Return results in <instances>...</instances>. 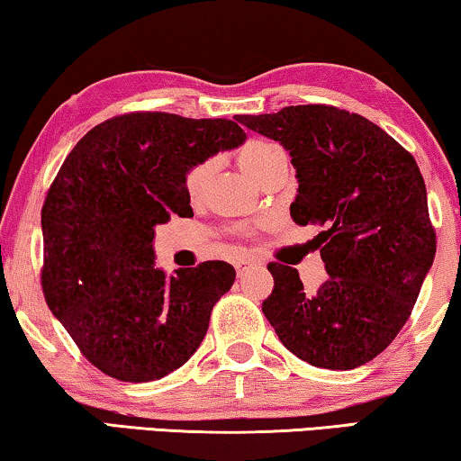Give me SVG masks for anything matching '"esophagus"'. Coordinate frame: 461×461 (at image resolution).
Returning <instances> with one entry per match:
<instances>
[{
    "mask_svg": "<svg viewBox=\"0 0 461 461\" xmlns=\"http://www.w3.org/2000/svg\"><path fill=\"white\" fill-rule=\"evenodd\" d=\"M253 262H256V259H253V258H241V259H237L235 268H237L239 275H241V272L247 268V266H251Z\"/></svg>",
    "mask_w": 461,
    "mask_h": 461,
    "instance_id": "34e87169",
    "label": "esophagus"
}]
</instances>
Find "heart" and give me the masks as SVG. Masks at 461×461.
Instances as JSON below:
<instances>
[{
  "label": "heart",
  "instance_id": "b5f03b06",
  "mask_svg": "<svg viewBox=\"0 0 461 461\" xmlns=\"http://www.w3.org/2000/svg\"><path fill=\"white\" fill-rule=\"evenodd\" d=\"M237 162L247 176L253 178L258 185H264L278 168L286 166V153L278 143L259 141V139H256V141H247L243 148L237 151ZM208 170L210 164L205 162L191 166V168L186 170L183 185L185 193L191 199L199 197V193L203 191Z\"/></svg>",
  "mask_w": 461,
  "mask_h": 461
}]
</instances>
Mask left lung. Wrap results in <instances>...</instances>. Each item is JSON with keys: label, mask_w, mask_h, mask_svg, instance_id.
<instances>
[{"label": "left lung", "mask_w": 461, "mask_h": 461, "mask_svg": "<svg viewBox=\"0 0 461 461\" xmlns=\"http://www.w3.org/2000/svg\"><path fill=\"white\" fill-rule=\"evenodd\" d=\"M289 151L299 189L295 224H318L329 278L305 291L299 272L272 262L262 303L286 349L318 368L353 370L375 359L408 322L437 251L424 178L395 139L335 105H289L237 116Z\"/></svg>", "instance_id": "1"}]
</instances>
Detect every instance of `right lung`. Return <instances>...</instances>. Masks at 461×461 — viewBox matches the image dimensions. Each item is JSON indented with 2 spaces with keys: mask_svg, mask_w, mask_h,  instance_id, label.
Returning a JSON list of instances; mask_svg holds the SVG:
<instances>
[{
  "mask_svg": "<svg viewBox=\"0 0 461 461\" xmlns=\"http://www.w3.org/2000/svg\"><path fill=\"white\" fill-rule=\"evenodd\" d=\"M243 141L226 118L129 112L91 129L64 159L41 210V286L104 375L164 378L203 341L235 268L212 259L166 278L153 266V226L193 214L186 170Z\"/></svg>",
  "mask_w": 461,
  "mask_h": 461,
  "instance_id": "add662e5",
  "label": "right lung"
}]
</instances>
